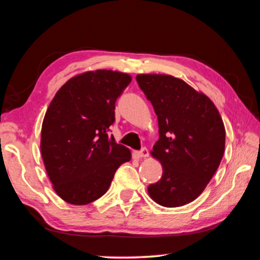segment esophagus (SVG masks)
<instances>
[{"mask_svg":"<svg viewBox=\"0 0 260 260\" xmlns=\"http://www.w3.org/2000/svg\"><path fill=\"white\" fill-rule=\"evenodd\" d=\"M134 156H135L136 158H140V159H142V158H147V157L149 156L148 149L143 148L141 151H135V152H134Z\"/></svg>","mask_w":260,"mask_h":260,"instance_id":"esophagus-1","label":"esophagus"}]
</instances>
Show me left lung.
<instances>
[{"label": "left lung", "mask_w": 260, "mask_h": 260, "mask_svg": "<svg viewBox=\"0 0 260 260\" xmlns=\"http://www.w3.org/2000/svg\"><path fill=\"white\" fill-rule=\"evenodd\" d=\"M158 118L159 140L150 151L162 175L148 187L157 204L177 208L199 197L220 165L226 131L217 107L202 91L170 74H138Z\"/></svg>", "instance_id": "8db88e82"}]
</instances>
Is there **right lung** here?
<instances>
[{"label":"right lung","mask_w":260,"mask_h":260,"mask_svg":"<svg viewBox=\"0 0 260 260\" xmlns=\"http://www.w3.org/2000/svg\"><path fill=\"white\" fill-rule=\"evenodd\" d=\"M129 74L95 70L78 74L57 91L47 109L40 149L52 188L61 200L86 205L103 196L128 148L108 135L114 103L129 85Z\"/></svg>","instance_id":"1"}]
</instances>
